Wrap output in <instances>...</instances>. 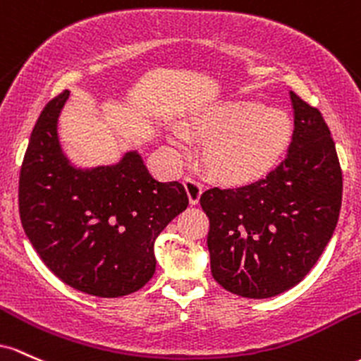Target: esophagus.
<instances>
[{
    "label": "esophagus",
    "mask_w": 361,
    "mask_h": 361,
    "mask_svg": "<svg viewBox=\"0 0 361 361\" xmlns=\"http://www.w3.org/2000/svg\"><path fill=\"white\" fill-rule=\"evenodd\" d=\"M184 185H185V191H188V196H189V201H191V204H197V202H200L201 192H202L201 179H197L196 176H188L184 179Z\"/></svg>",
    "instance_id": "34e87169"
}]
</instances>
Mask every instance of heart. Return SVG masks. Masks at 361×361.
<instances>
[{
    "label": "heart",
    "mask_w": 361,
    "mask_h": 361,
    "mask_svg": "<svg viewBox=\"0 0 361 361\" xmlns=\"http://www.w3.org/2000/svg\"><path fill=\"white\" fill-rule=\"evenodd\" d=\"M192 126L206 145V167L218 179L242 182L262 176L273 167L290 143L293 124L285 111L266 109L256 100H230L201 112ZM185 143L182 129L173 131Z\"/></svg>",
    "instance_id": "obj_1"
}]
</instances>
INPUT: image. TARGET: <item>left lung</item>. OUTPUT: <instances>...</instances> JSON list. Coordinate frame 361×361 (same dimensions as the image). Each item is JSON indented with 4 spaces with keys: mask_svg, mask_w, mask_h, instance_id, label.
<instances>
[{
    "mask_svg": "<svg viewBox=\"0 0 361 361\" xmlns=\"http://www.w3.org/2000/svg\"><path fill=\"white\" fill-rule=\"evenodd\" d=\"M293 135L266 177L201 194L213 278L230 293L269 298L300 283L333 237L343 172L319 109L290 92Z\"/></svg>",
    "mask_w": 361,
    "mask_h": 361,
    "instance_id": "left-lung-1",
    "label": "left lung"
}]
</instances>
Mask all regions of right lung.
Returning <instances> with one entry per match:
<instances>
[{
    "label": "right lung",
    "mask_w": 361,
    "mask_h": 361,
    "mask_svg": "<svg viewBox=\"0 0 361 361\" xmlns=\"http://www.w3.org/2000/svg\"><path fill=\"white\" fill-rule=\"evenodd\" d=\"M68 95L47 102L32 131L20 169V220L61 281L95 297H124L153 276L157 237L189 197L180 182L153 179L136 152L109 167H73L58 140Z\"/></svg>",
    "instance_id": "add662e5"
}]
</instances>
